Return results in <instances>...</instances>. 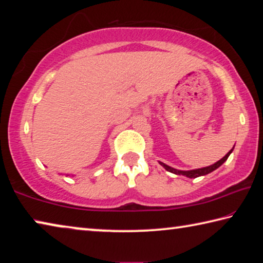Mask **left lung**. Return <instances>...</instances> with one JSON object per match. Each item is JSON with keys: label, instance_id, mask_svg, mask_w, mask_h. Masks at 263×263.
I'll use <instances>...</instances> for the list:
<instances>
[{"label": "left lung", "instance_id": "8db88e82", "mask_svg": "<svg viewBox=\"0 0 263 263\" xmlns=\"http://www.w3.org/2000/svg\"><path fill=\"white\" fill-rule=\"evenodd\" d=\"M233 149H234V147H233ZM233 149H230V151L227 153V154H226L223 157H222L221 160H219V161H217V162H215L214 164L208 165V167L199 168V169H193V171H179V169L173 168V167H171V165H168V164H165L163 162H161V161H159V163L162 165V167L165 169V171H168V172H171L173 174H175V175H183L185 177H189V179H195V177L207 175V174L214 172V171H215V169L219 168L220 165L223 164L226 161H227L229 155L232 154Z\"/></svg>", "mask_w": 263, "mask_h": 263}]
</instances>
